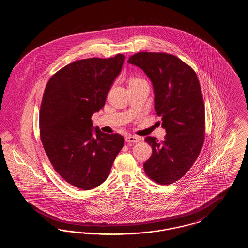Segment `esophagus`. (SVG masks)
<instances>
[{"label": "esophagus", "instance_id": "obj_1", "mask_svg": "<svg viewBox=\"0 0 248 248\" xmlns=\"http://www.w3.org/2000/svg\"><path fill=\"white\" fill-rule=\"evenodd\" d=\"M140 140V139L139 137H136V136H126L125 138V141L127 143H137Z\"/></svg>", "mask_w": 248, "mask_h": 248}]
</instances>
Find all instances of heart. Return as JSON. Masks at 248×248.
<instances>
[{
  "instance_id": "1",
  "label": "heart",
  "mask_w": 248,
  "mask_h": 248,
  "mask_svg": "<svg viewBox=\"0 0 248 248\" xmlns=\"http://www.w3.org/2000/svg\"><path fill=\"white\" fill-rule=\"evenodd\" d=\"M137 81H140V79H138V78H132L129 81V83H135V82H137Z\"/></svg>"
}]
</instances>
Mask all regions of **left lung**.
<instances>
[{"label":"left lung","instance_id":"left-lung-1","mask_svg":"<svg viewBox=\"0 0 248 248\" xmlns=\"http://www.w3.org/2000/svg\"><path fill=\"white\" fill-rule=\"evenodd\" d=\"M127 62L151 79L154 108L166 131L164 141L154 137L145 139L153 148L143 165L145 173L158 184H172L186 175L204 141L205 114L199 80L188 64L171 54L140 52Z\"/></svg>","mask_w":248,"mask_h":248}]
</instances>
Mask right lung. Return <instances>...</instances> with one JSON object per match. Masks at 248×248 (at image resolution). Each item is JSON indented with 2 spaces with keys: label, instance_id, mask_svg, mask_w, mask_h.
Wrapping results in <instances>:
<instances>
[{
  "label": "right lung",
  "instance_id": "1",
  "mask_svg": "<svg viewBox=\"0 0 248 248\" xmlns=\"http://www.w3.org/2000/svg\"><path fill=\"white\" fill-rule=\"evenodd\" d=\"M125 57L81 59L48 81L40 109V137L55 171L69 184L88 190L103 183L124 144L119 134L97 127L91 117L105 105L107 94Z\"/></svg>",
  "mask_w": 248,
  "mask_h": 248
}]
</instances>
